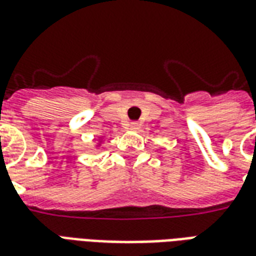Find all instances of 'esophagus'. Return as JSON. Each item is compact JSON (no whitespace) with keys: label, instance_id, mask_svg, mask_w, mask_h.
Returning <instances> with one entry per match:
<instances>
[{"label":"esophagus","instance_id":"obj_1","mask_svg":"<svg viewBox=\"0 0 256 256\" xmlns=\"http://www.w3.org/2000/svg\"><path fill=\"white\" fill-rule=\"evenodd\" d=\"M130 130H139V124L138 122H132L130 124Z\"/></svg>","mask_w":256,"mask_h":256}]
</instances>
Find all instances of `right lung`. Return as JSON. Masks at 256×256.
<instances>
[{
    "label": "right lung",
    "mask_w": 256,
    "mask_h": 256,
    "mask_svg": "<svg viewBox=\"0 0 256 256\" xmlns=\"http://www.w3.org/2000/svg\"><path fill=\"white\" fill-rule=\"evenodd\" d=\"M100 144H101V142H100V143H98V146H100Z\"/></svg>",
    "instance_id": "obj_1"
}]
</instances>
